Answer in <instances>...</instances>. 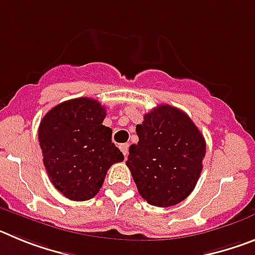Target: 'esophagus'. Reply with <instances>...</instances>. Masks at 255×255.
<instances>
[{
  "instance_id": "1",
  "label": "esophagus",
  "mask_w": 255,
  "mask_h": 255,
  "mask_svg": "<svg viewBox=\"0 0 255 255\" xmlns=\"http://www.w3.org/2000/svg\"><path fill=\"white\" fill-rule=\"evenodd\" d=\"M120 149L123 150L124 155H125V157H128V153H129V144H121Z\"/></svg>"
}]
</instances>
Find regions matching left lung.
<instances>
[{"label": "left lung", "instance_id": "1", "mask_svg": "<svg viewBox=\"0 0 255 255\" xmlns=\"http://www.w3.org/2000/svg\"><path fill=\"white\" fill-rule=\"evenodd\" d=\"M126 164L139 194L155 207H171L194 190L203 168L206 140L181 110L161 105L136 125Z\"/></svg>", "mask_w": 255, "mask_h": 255}]
</instances>
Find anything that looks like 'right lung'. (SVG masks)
Wrapping results in <instances>:
<instances>
[{
  "mask_svg": "<svg viewBox=\"0 0 255 255\" xmlns=\"http://www.w3.org/2000/svg\"><path fill=\"white\" fill-rule=\"evenodd\" d=\"M106 108L82 97L49 110L38 129L43 163L51 182L75 202L92 199L102 188L107 170L124 161L112 143V130L102 125Z\"/></svg>",
  "mask_w": 255,
  "mask_h": 255,
  "instance_id": "1",
  "label": "right lung"
}]
</instances>
